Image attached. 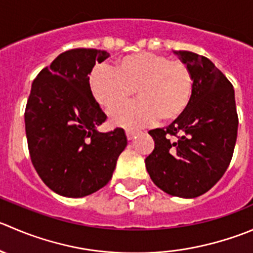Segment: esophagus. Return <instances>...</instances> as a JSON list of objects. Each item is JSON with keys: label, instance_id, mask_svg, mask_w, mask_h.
Returning <instances> with one entry per match:
<instances>
[{"label": "esophagus", "instance_id": "1", "mask_svg": "<svg viewBox=\"0 0 253 253\" xmlns=\"http://www.w3.org/2000/svg\"><path fill=\"white\" fill-rule=\"evenodd\" d=\"M136 134H137L136 131H131V129H126V136H127V139H128V141H131V139H133Z\"/></svg>", "mask_w": 253, "mask_h": 253}]
</instances>
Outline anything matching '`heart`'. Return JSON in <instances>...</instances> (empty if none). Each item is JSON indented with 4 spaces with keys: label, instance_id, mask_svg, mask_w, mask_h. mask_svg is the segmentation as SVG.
Returning a JSON list of instances; mask_svg holds the SVG:
<instances>
[{
    "label": "heart",
    "instance_id": "b5f03b06",
    "mask_svg": "<svg viewBox=\"0 0 253 253\" xmlns=\"http://www.w3.org/2000/svg\"><path fill=\"white\" fill-rule=\"evenodd\" d=\"M95 99L105 109L125 104L136 91L138 101L110 112L116 126L139 128L159 119L168 122L185 111L193 92V77L180 60L162 54H131L110 69L99 67L90 75Z\"/></svg>",
    "mask_w": 253,
    "mask_h": 253
}]
</instances>
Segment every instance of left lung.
I'll return each mask as SVG.
<instances>
[{
	"label": "left lung",
	"mask_w": 253,
	"mask_h": 253,
	"mask_svg": "<svg viewBox=\"0 0 253 253\" xmlns=\"http://www.w3.org/2000/svg\"><path fill=\"white\" fill-rule=\"evenodd\" d=\"M173 53L192 73V97L168 127L148 132L154 149L144 162L153 183L164 193L192 199L210 190L226 171L239 119L234 86L214 63L192 51ZM170 135L176 138L170 140Z\"/></svg>",
	"instance_id": "obj_1"
}]
</instances>
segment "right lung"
Segmentation results:
<instances>
[{"label":"right lung","mask_w":253,"mask_h":253,"mask_svg":"<svg viewBox=\"0 0 253 253\" xmlns=\"http://www.w3.org/2000/svg\"><path fill=\"white\" fill-rule=\"evenodd\" d=\"M109 56L99 49L67 50L32 84L24 112L29 154L42 180L61 197H86L106 185L127 146L122 128L97 131L106 115L89 74Z\"/></svg>","instance_id":"obj_1"}]
</instances>
